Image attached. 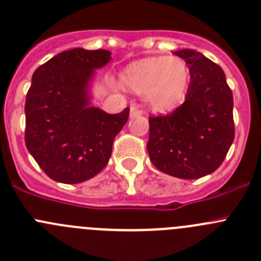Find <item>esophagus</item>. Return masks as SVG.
Instances as JSON below:
<instances>
[{
  "label": "esophagus",
  "instance_id": "1",
  "mask_svg": "<svg viewBox=\"0 0 261 261\" xmlns=\"http://www.w3.org/2000/svg\"><path fill=\"white\" fill-rule=\"evenodd\" d=\"M142 114H143L142 109L136 108V107H131V109H130L131 118H134V117H138V116H142Z\"/></svg>",
  "mask_w": 261,
  "mask_h": 261
}]
</instances>
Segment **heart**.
<instances>
[{
	"instance_id": "obj_1",
	"label": "heart",
	"mask_w": 261,
	"mask_h": 261,
	"mask_svg": "<svg viewBox=\"0 0 261 261\" xmlns=\"http://www.w3.org/2000/svg\"><path fill=\"white\" fill-rule=\"evenodd\" d=\"M121 84L136 94H145L155 111H170L186 99L189 68L177 57L145 58L121 73Z\"/></svg>"
}]
</instances>
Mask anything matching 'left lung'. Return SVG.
Returning <instances> with one entry per match:
<instances>
[{"mask_svg": "<svg viewBox=\"0 0 261 261\" xmlns=\"http://www.w3.org/2000/svg\"><path fill=\"white\" fill-rule=\"evenodd\" d=\"M174 54L188 64L191 84L172 113L149 117L147 149L160 171L198 179L215 171L232 145L233 94L216 63L189 48Z\"/></svg>", "mask_w": 261, "mask_h": 261, "instance_id": "8db88e82", "label": "left lung"}]
</instances>
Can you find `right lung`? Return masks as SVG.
Returning <instances> with one entry per match:
<instances>
[{"label": "right lung", "mask_w": 261, "mask_h": 261, "mask_svg": "<svg viewBox=\"0 0 261 261\" xmlns=\"http://www.w3.org/2000/svg\"><path fill=\"white\" fill-rule=\"evenodd\" d=\"M108 50L63 51L32 75L25 99V145L50 179L86 181L108 164L130 108L108 114L89 106L94 69L111 60Z\"/></svg>", "instance_id": "obj_1"}]
</instances>
